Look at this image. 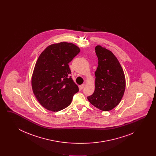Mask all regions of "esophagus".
<instances>
[{
	"label": "esophagus",
	"mask_w": 156,
	"mask_h": 156,
	"mask_svg": "<svg viewBox=\"0 0 156 156\" xmlns=\"http://www.w3.org/2000/svg\"><path fill=\"white\" fill-rule=\"evenodd\" d=\"M84 87H85V85H84V84H82V85L80 86V88L81 89H82L84 88Z\"/></svg>",
	"instance_id": "34e87169"
}]
</instances>
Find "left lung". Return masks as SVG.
I'll list each match as a JSON object with an SVG mask.
<instances>
[{
	"instance_id": "left-lung-1",
	"label": "left lung",
	"mask_w": 156,
	"mask_h": 156,
	"mask_svg": "<svg viewBox=\"0 0 156 156\" xmlns=\"http://www.w3.org/2000/svg\"><path fill=\"white\" fill-rule=\"evenodd\" d=\"M98 66L95 73V91L89 102L102 111H109L120 103L126 87L125 76L120 62L110 50L97 45Z\"/></svg>"
}]
</instances>
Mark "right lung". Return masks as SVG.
Wrapping results in <instances>:
<instances>
[{
	"mask_svg": "<svg viewBox=\"0 0 156 156\" xmlns=\"http://www.w3.org/2000/svg\"><path fill=\"white\" fill-rule=\"evenodd\" d=\"M80 51L71 43L48 45L38 57L31 76L33 93L40 105L50 111L68 107L78 87L69 75L68 63Z\"/></svg>",
	"mask_w": 156,
	"mask_h": 156,
	"instance_id": "add662e5",
	"label": "right lung"
}]
</instances>
